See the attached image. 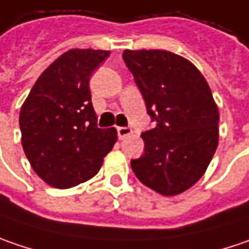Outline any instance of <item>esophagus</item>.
<instances>
[{"instance_id": "34e87169", "label": "esophagus", "mask_w": 249, "mask_h": 249, "mask_svg": "<svg viewBox=\"0 0 249 249\" xmlns=\"http://www.w3.org/2000/svg\"><path fill=\"white\" fill-rule=\"evenodd\" d=\"M117 132H118V138L120 139H124L126 136L132 135V128H129V126H120V128H117Z\"/></svg>"}]
</instances>
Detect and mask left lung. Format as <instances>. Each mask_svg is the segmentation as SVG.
<instances>
[{
	"mask_svg": "<svg viewBox=\"0 0 249 249\" xmlns=\"http://www.w3.org/2000/svg\"><path fill=\"white\" fill-rule=\"evenodd\" d=\"M123 58L155 126L142 134L145 153L131 161L138 179L164 196L191 188L219 143V110L199 70L166 50H125Z\"/></svg>",
	"mask_w": 249,
	"mask_h": 249,
	"instance_id": "1",
	"label": "left lung"
}]
</instances>
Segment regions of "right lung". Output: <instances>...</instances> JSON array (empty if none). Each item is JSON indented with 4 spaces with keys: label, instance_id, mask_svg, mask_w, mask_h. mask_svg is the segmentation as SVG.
<instances>
[{
    "label": "right lung",
    "instance_id": "obj_1",
    "mask_svg": "<svg viewBox=\"0 0 249 249\" xmlns=\"http://www.w3.org/2000/svg\"><path fill=\"white\" fill-rule=\"evenodd\" d=\"M110 51L73 49L44 71L22 104V146L46 184L67 189L94 177L117 142L115 128L102 129L89 79Z\"/></svg>",
    "mask_w": 249,
    "mask_h": 249
}]
</instances>
